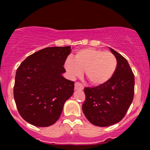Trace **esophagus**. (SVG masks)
Wrapping results in <instances>:
<instances>
[{
  "instance_id": "34e87169",
  "label": "esophagus",
  "mask_w": 150,
  "mask_h": 150,
  "mask_svg": "<svg viewBox=\"0 0 150 150\" xmlns=\"http://www.w3.org/2000/svg\"><path fill=\"white\" fill-rule=\"evenodd\" d=\"M84 87L80 82H76L75 84V90H83Z\"/></svg>"
}]
</instances>
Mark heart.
Returning <instances> with one entry per match:
<instances>
[{"label":"heart","mask_w":150,"mask_h":150,"mask_svg":"<svg viewBox=\"0 0 150 150\" xmlns=\"http://www.w3.org/2000/svg\"><path fill=\"white\" fill-rule=\"evenodd\" d=\"M117 64L116 58L111 52L86 48L77 51L74 58H67L64 67L70 78L80 76L85 70L86 77L92 85H101L112 78Z\"/></svg>","instance_id":"b5f03b06"}]
</instances>
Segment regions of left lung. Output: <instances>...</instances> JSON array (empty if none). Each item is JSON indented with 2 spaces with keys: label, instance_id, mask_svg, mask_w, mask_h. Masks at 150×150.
Returning <instances> with one entry per match:
<instances>
[{
  "label": "left lung",
  "instance_id": "obj_1",
  "mask_svg": "<svg viewBox=\"0 0 150 150\" xmlns=\"http://www.w3.org/2000/svg\"><path fill=\"white\" fill-rule=\"evenodd\" d=\"M117 60V68L112 78L104 85L85 87L86 99L82 111L93 125L106 127L123 119L134 96L135 77L128 61L109 48Z\"/></svg>",
  "mask_w": 150,
  "mask_h": 150
}]
</instances>
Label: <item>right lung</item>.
Returning a JSON list of instances; mask_svg holds the SVG:
<instances>
[{"label":"right lung","mask_w":150,"mask_h":150,"mask_svg":"<svg viewBox=\"0 0 150 150\" xmlns=\"http://www.w3.org/2000/svg\"><path fill=\"white\" fill-rule=\"evenodd\" d=\"M70 52V46L45 48L29 56L17 70L15 104L20 116L30 124L53 125L73 95L74 82L63 76V65Z\"/></svg>","instance_id":"1"}]
</instances>
